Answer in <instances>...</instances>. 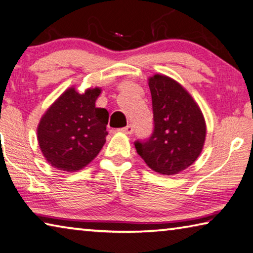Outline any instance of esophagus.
Wrapping results in <instances>:
<instances>
[{
  "mask_svg": "<svg viewBox=\"0 0 253 253\" xmlns=\"http://www.w3.org/2000/svg\"><path fill=\"white\" fill-rule=\"evenodd\" d=\"M133 126H132V124H129V126H124V127H122V129H120V131L121 132H123V133H126V134H132L133 133Z\"/></svg>",
  "mask_w": 253,
  "mask_h": 253,
  "instance_id": "esophagus-1",
  "label": "esophagus"
}]
</instances>
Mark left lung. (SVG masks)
<instances>
[{
    "instance_id": "left-lung-1",
    "label": "left lung",
    "mask_w": 253,
    "mask_h": 253,
    "mask_svg": "<svg viewBox=\"0 0 253 253\" xmlns=\"http://www.w3.org/2000/svg\"><path fill=\"white\" fill-rule=\"evenodd\" d=\"M149 88L154 131L134 146L152 170L175 175L200 156L206 134L204 118L193 97L171 78L155 75L149 80Z\"/></svg>"
}]
</instances>
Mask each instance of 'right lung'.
Wrapping results in <instances>:
<instances>
[{
	"label": "right lung",
	"instance_id": "add662e5",
	"mask_svg": "<svg viewBox=\"0 0 253 253\" xmlns=\"http://www.w3.org/2000/svg\"><path fill=\"white\" fill-rule=\"evenodd\" d=\"M101 89L84 94L69 88L49 107L38 126L41 151L52 167L80 170L101 151L107 135L109 112L95 107Z\"/></svg>",
	"mask_w": 253,
	"mask_h": 253
}]
</instances>
